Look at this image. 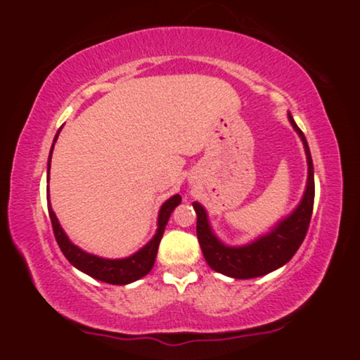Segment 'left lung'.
I'll return each mask as SVG.
<instances>
[{
	"label": "left lung",
	"instance_id": "8db88e82",
	"mask_svg": "<svg viewBox=\"0 0 360 360\" xmlns=\"http://www.w3.org/2000/svg\"><path fill=\"white\" fill-rule=\"evenodd\" d=\"M292 127L298 131L301 140L304 143L308 159V186L304 191L303 201L291 217L281 221L278 226L269 235L259 238L257 242L250 243L245 247H225L218 240L210 230L208 220H206V212L200 203H193L194 212L198 214L196 220V235L200 242L201 250L213 271L221 272V274L230 276L235 279H252L259 276L269 274L278 267L284 266L307 237L309 221H311L313 203H315V177H313V162L311 154L304 134L296 125L295 120L289 115Z\"/></svg>",
	"mask_w": 360,
	"mask_h": 360
}]
</instances>
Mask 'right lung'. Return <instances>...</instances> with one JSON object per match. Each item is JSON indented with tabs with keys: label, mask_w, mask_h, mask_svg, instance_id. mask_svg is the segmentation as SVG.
<instances>
[{
	"label": "right lung",
	"mask_w": 360,
	"mask_h": 360,
	"mask_svg": "<svg viewBox=\"0 0 360 360\" xmlns=\"http://www.w3.org/2000/svg\"><path fill=\"white\" fill-rule=\"evenodd\" d=\"M59 135V131H57ZM53 139V142L57 140ZM52 150L53 146L51 148V157H52ZM49 171H51V159H49ZM181 203V196L176 194L172 196L171 200H167L166 203L162 205L159 213V229H157V233L154 235L150 242L143 247L142 250H139L137 254H134L131 257L128 259H122V260H108V259H101L96 257V255H91L82 252L81 249H77L74 243L69 242L68 235L64 233V230L60 229L59 221H57L56 213L52 212V208H49V217H51L52 221V230L53 235H56V240L59 243L62 254L65 255V259L72 264L74 267L86 272V274L91 276V278L103 281V283L108 284H128L134 283L143 276L150 272L152 267H154L155 262V255H157V249H159L160 238H162L164 229H166L169 217H171L172 210L176 208L177 205Z\"/></svg>",
	"instance_id": "1"
}]
</instances>
